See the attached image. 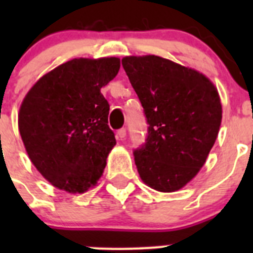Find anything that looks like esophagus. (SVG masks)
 Here are the masks:
<instances>
[{
  "instance_id": "34e87169",
  "label": "esophagus",
  "mask_w": 253,
  "mask_h": 253,
  "mask_svg": "<svg viewBox=\"0 0 253 253\" xmlns=\"http://www.w3.org/2000/svg\"><path fill=\"white\" fill-rule=\"evenodd\" d=\"M125 135H126V129H119V130L116 131V137H118V139L123 140L125 138Z\"/></svg>"
}]
</instances>
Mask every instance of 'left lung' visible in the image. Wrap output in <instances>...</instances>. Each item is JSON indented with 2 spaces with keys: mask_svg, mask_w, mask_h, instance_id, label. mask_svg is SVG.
I'll list each match as a JSON object with an SVG mask.
<instances>
[{
  "mask_svg": "<svg viewBox=\"0 0 253 253\" xmlns=\"http://www.w3.org/2000/svg\"><path fill=\"white\" fill-rule=\"evenodd\" d=\"M122 63L149 124L146 144L134 151L138 173L151 189L177 191L198 175L218 137V90L196 69L158 55H129Z\"/></svg>",
  "mask_w": 253,
  "mask_h": 253,
  "instance_id": "8db88e82",
  "label": "left lung"
}]
</instances>
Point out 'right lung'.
<instances>
[{"mask_svg":"<svg viewBox=\"0 0 253 253\" xmlns=\"http://www.w3.org/2000/svg\"><path fill=\"white\" fill-rule=\"evenodd\" d=\"M116 57L75 58L40 77L24 97L19 130L31 163L54 187L96 186L116 144L101 88L118 75Z\"/></svg>","mask_w":253,"mask_h":253,"instance_id":"right-lung-1","label":"right lung"}]
</instances>
